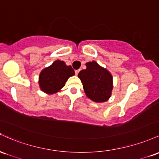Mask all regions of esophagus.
I'll return each mask as SVG.
<instances>
[{
  "mask_svg": "<svg viewBox=\"0 0 159 159\" xmlns=\"http://www.w3.org/2000/svg\"><path fill=\"white\" fill-rule=\"evenodd\" d=\"M79 72H80V70H75V74H76V75H77L78 74H79Z\"/></svg>",
  "mask_w": 159,
  "mask_h": 159,
  "instance_id": "obj_1",
  "label": "esophagus"
}]
</instances>
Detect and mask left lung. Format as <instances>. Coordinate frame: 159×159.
I'll use <instances>...</instances> for the list:
<instances>
[{"instance_id": "left-lung-1", "label": "left lung", "mask_w": 159, "mask_h": 159, "mask_svg": "<svg viewBox=\"0 0 159 159\" xmlns=\"http://www.w3.org/2000/svg\"><path fill=\"white\" fill-rule=\"evenodd\" d=\"M85 65L86 69L82 70L78 74L85 94L95 102H105L111 95L113 89L112 75L94 61L88 62Z\"/></svg>"}]
</instances>
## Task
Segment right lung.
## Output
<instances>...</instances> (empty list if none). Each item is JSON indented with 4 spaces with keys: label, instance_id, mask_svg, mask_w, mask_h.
Segmentation results:
<instances>
[{
    "label": "right lung",
    "instance_id": "1",
    "mask_svg": "<svg viewBox=\"0 0 159 159\" xmlns=\"http://www.w3.org/2000/svg\"><path fill=\"white\" fill-rule=\"evenodd\" d=\"M74 74L70 65L67 66L62 61L57 60L49 67L41 71L39 76L40 89L46 93H56L65 86L68 78Z\"/></svg>",
    "mask_w": 159,
    "mask_h": 159
}]
</instances>
